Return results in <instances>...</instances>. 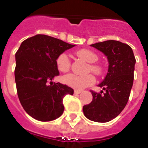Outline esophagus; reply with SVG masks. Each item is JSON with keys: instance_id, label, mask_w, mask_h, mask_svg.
Returning a JSON list of instances; mask_svg holds the SVG:
<instances>
[{"instance_id": "obj_1", "label": "esophagus", "mask_w": 148, "mask_h": 148, "mask_svg": "<svg viewBox=\"0 0 148 148\" xmlns=\"http://www.w3.org/2000/svg\"><path fill=\"white\" fill-rule=\"evenodd\" d=\"M81 92H82V90H74V93L75 94H81Z\"/></svg>"}]
</instances>
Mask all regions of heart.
<instances>
[{"label": "heart", "mask_w": 148, "mask_h": 148, "mask_svg": "<svg viewBox=\"0 0 148 148\" xmlns=\"http://www.w3.org/2000/svg\"><path fill=\"white\" fill-rule=\"evenodd\" d=\"M76 54L79 58H82L83 60L88 63H95L98 60V56L97 53L91 50L86 49V48L77 50L76 51ZM56 64H57L58 69L60 72L64 73V72L68 71L71 67V60L67 53H60L56 60ZM90 70L97 75H101L103 73L102 67L97 64H91L90 65ZM63 81L67 85L76 90H82V89L93 85L95 83L96 79L92 74H87L84 76L71 74L66 75L63 78Z\"/></svg>", "instance_id": "b5f03b06"}]
</instances>
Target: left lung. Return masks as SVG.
Listing matches in <instances>:
<instances>
[{"instance_id": "obj_1", "label": "left lung", "mask_w": 148, "mask_h": 148, "mask_svg": "<svg viewBox=\"0 0 148 148\" xmlns=\"http://www.w3.org/2000/svg\"><path fill=\"white\" fill-rule=\"evenodd\" d=\"M91 46L107 56L109 66L105 78L98 85L104 93L90 90L93 100L84 106L83 111L90 121L105 123L118 116L128 101L136 60L131 47L118 40H105Z\"/></svg>"}]
</instances>
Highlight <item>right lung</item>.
I'll return each instance as SVG.
<instances>
[{"label":"right lung","instance_id":"right-lung-1","mask_svg":"<svg viewBox=\"0 0 148 148\" xmlns=\"http://www.w3.org/2000/svg\"><path fill=\"white\" fill-rule=\"evenodd\" d=\"M74 47L45 34L24 40L15 53V82L17 96L24 110L40 121H50L64 112L63 99L74 90L52 79L59 75L56 60Z\"/></svg>","mask_w":148,"mask_h":148}]
</instances>
